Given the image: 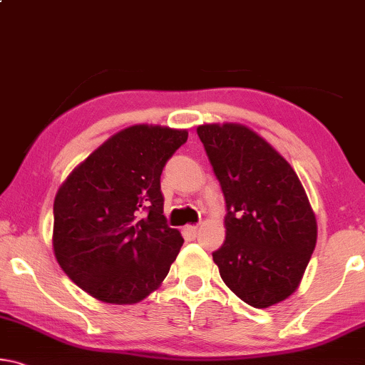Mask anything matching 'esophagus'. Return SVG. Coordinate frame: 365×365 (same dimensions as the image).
I'll list each match as a JSON object with an SVG mask.
<instances>
[{
    "label": "esophagus",
    "instance_id": "esophagus-1",
    "mask_svg": "<svg viewBox=\"0 0 365 365\" xmlns=\"http://www.w3.org/2000/svg\"><path fill=\"white\" fill-rule=\"evenodd\" d=\"M184 233L189 235L190 238H195V237H197V233H199V228L195 225H187V227H184Z\"/></svg>",
    "mask_w": 365,
    "mask_h": 365
}]
</instances>
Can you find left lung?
Segmentation results:
<instances>
[{
    "instance_id": "1",
    "label": "left lung",
    "mask_w": 365,
    "mask_h": 365,
    "mask_svg": "<svg viewBox=\"0 0 365 365\" xmlns=\"http://www.w3.org/2000/svg\"><path fill=\"white\" fill-rule=\"evenodd\" d=\"M197 135L225 197L223 245L212 253L223 282L256 308L299 287L317 245V220L287 161L238 124L200 125Z\"/></svg>"
}]
</instances>
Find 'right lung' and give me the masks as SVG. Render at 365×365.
Wrapping results in <instances>:
<instances>
[{
	"label": "right lung",
	"instance_id": "right-lung-1",
	"mask_svg": "<svg viewBox=\"0 0 365 365\" xmlns=\"http://www.w3.org/2000/svg\"><path fill=\"white\" fill-rule=\"evenodd\" d=\"M186 130L133 125L71 173L53 202V251L78 287L135 304L170 272L184 240L163 215L161 173Z\"/></svg>",
	"mask_w": 365,
	"mask_h": 365
}]
</instances>
